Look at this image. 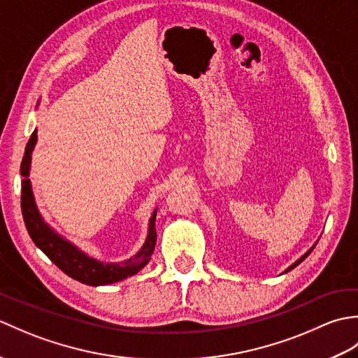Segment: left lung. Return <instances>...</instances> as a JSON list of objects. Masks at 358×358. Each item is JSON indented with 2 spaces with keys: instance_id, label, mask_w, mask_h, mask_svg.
Returning a JSON list of instances; mask_svg holds the SVG:
<instances>
[{
  "instance_id": "obj_1",
  "label": "left lung",
  "mask_w": 358,
  "mask_h": 358,
  "mask_svg": "<svg viewBox=\"0 0 358 358\" xmlns=\"http://www.w3.org/2000/svg\"><path fill=\"white\" fill-rule=\"evenodd\" d=\"M315 245H317V241H315V243H314V245H313V248H309V250H308V252H305V254H303V255H301V257H300V258H299V260H296V262H295V263H292V264H291V266H289V268H287V269H286V271H285V272H283V273H286V272H289V271H292V269H294V268H296V266H299V264H300V263H301V262H303V260H305V258H306V257H308V255H309V254H310V252H313V249H314V248H315Z\"/></svg>"
}]
</instances>
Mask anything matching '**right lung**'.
Segmentation results:
<instances>
[{"label": "right lung", "mask_w": 358, "mask_h": 358, "mask_svg": "<svg viewBox=\"0 0 358 358\" xmlns=\"http://www.w3.org/2000/svg\"><path fill=\"white\" fill-rule=\"evenodd\" d=\"M36 129L30 135L29 143L24 150V157L21 162V210L24 224L30 238L40 248L43 252L50 258L52 263H55L59 269L67 273L71 278L81 281L89 286H104L117 281L124 280L127 277L135 275L150 260L154 254L157 232H155V215L157 209L152 212L148 226V235L138 252L127 258L124 262L117 263H104L96 258L87 255L85 250H81L72 241L66 240L63 235H59L50 224L44 222L43 215L38 210L32 183H30V163H32V152L36 144Z\"/></svg>", "instance_id": "1"}]
</instances>
